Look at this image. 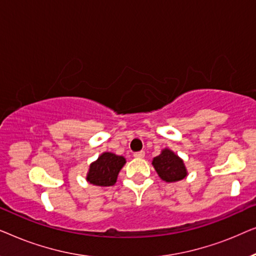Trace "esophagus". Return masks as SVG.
<instances>
[{
	"instance_id": "34e87169",
	"label": "esophagus",
	"mask_w": 256,
	"mask_h": 256,
	"mask_svg": "<svg viewBox=\"0 0 256 256\" xmlns=\"http://www.w3.org/2000/svg\"><path fill=\"white\" fill-rule=\"evenodd\" d=\"M144 156H146L144 152H138L134 154V157H136V158H143Z\"/></svg>"
}]
</instances>
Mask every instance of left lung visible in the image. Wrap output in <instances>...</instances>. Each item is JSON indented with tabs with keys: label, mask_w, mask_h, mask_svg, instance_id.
Wrapping results in <instances>:
<instances>
[{
	"label": "left lung",
	"mask_w": 256,
	"mask_h": 256,
	"mask_svg": "<svg viewBox=\"0 0 256 256\" xmlns=\"http://www.w3.org/2000/svg\"><path fill=\"white\" fill-rule=\"evenodd\" d=\"M152 164L160 180L166 183H174L188 176L184 160L169 148H164L158 156L154 157Z\"/></svg>",
	"instance_id": "8db88e82"
}]
</instances>
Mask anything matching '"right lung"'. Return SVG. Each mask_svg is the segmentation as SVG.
Returning a JSON list of instances; mask_svg holds the SVG:
<instances>
[{
	"mask_svg": "<svg viewBox=\"0 0 256 256\" xmlns=\"http://www.w3.org/2000/svg\"><path fill=\"white\" fill-rule=\"evenodd\" d=\"M126 164L124 156L115 155L113 152H102L90 164L86 180L96 186H112L116 183L118 174Z\"/></svg>",
	"mask_w": 256,
	"mask_h": 256,
	"instance_id": "1",
	"label": "right lung"
}]
</instances>
